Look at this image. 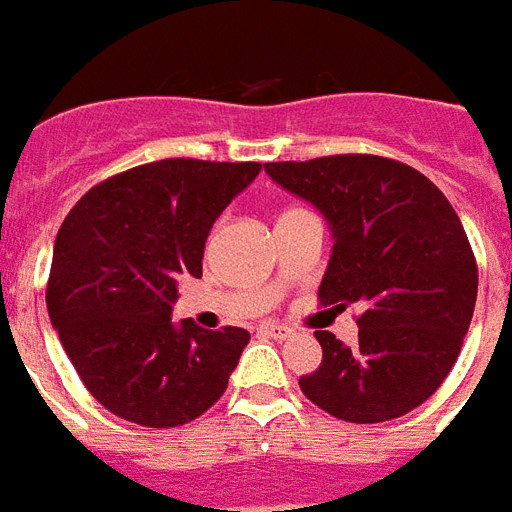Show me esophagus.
Returning <instances> with one entry per match:
<instances>
[{"mask_svg":"<svg viewBox=\"0 0 512 512\" xmlns=\"http://www.w3.org/2000/svg\"><path fill=\"white\" fill-rule=\"evenodd\" d=\"M261 333L269 335V338H275V341H288L290 335H293V330L285 325H275V322H264V325L259 327Z\"/></svg>","mask_w":512,"mask_h":512,"instance_id":"esophagus-1","label":"esophagus"}]
</instances>
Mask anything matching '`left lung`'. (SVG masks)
<instances>
[{
	"mask_svg": "<svg viewBox=\"0 0 512 512\" xmlns=\"http://www.w3.org/2000/svg\"><path fill=\"white\" fill-rule=\"evenodd\" d=\"M264 171L330 227L322 304L362 309L357 346L314 333L322 365L298 386L349 423L402 418L444 383L473 317L478 269L460 216L431 179L380 155L264 163Z\"/></svg>",
	"mask_w": 512,
	"mask_h": 512,
	"instance_id": "obj_1",
	"label": "left lung"
}]
</instances>
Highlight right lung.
Wrapping results in <instances>:
<instances>
[{"label":"right lung","instance_id":"1","mask_svg":"<svg viewBox=\"0 0 512 512\" xmlns=\"http://www.w3.org/2000/svg\"><path fill=\"white\" fill-rule=\"evenodd\" d=\"M261 163L166 158L105 179L57 232L47 312L89 394L124 420L174 428L224 394L243 327L174 322L179 277H200L208 232Z\"/></svg>","mask_w":512,"mask_h":512}]
</instances>
